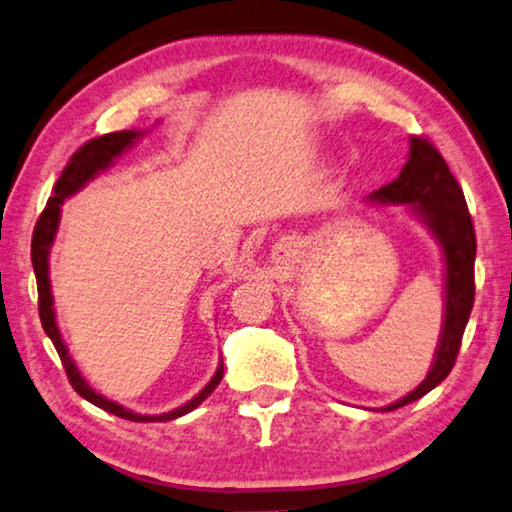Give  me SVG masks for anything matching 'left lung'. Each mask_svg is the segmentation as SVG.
I'll list each match as a JSON object with an SVG mask.
<instances>
[{
	"label": "left lung",
	"mask_w": 512,
	"mask_h": 512,
	"mask_svg": "<svg viewBox=\"0 0 512 512\" xmlns=\"http://www.w3.org/2000/svg\"><path fill=\"white\" fill-rule=\"evenodd\" d=\"M369 199L383 206L406 204L434 234L445 259V318L434 364L413 392L383 408L394 410L422 399L441 385L455 366L475 299V232L462 187L434 143L422 136H410V155L399 178L371 192Z\"/></svg>",
	"instance_id": "obj_1"
}]
</instances>
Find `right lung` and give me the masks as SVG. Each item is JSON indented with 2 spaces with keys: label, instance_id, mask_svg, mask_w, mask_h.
Wrapping results in <instances>:
<instances>
[{
  "label": "right lung",
  "instance_id": "add662e5",
  "mask_svg": "<svg viewBox=\"0 0 512 512\" xmlns=\"http://www.w3.org/2000/svg\"><path fill=\"white\" fill-rule=\"evenodd\" d=\"M141 134L143 132H136V129H125V132H111V134L97 136V139L88 141L85 146H81L74 155H71L69 164L64 167L62 176L57 178V183L53 187V197L48 199L46 208H43V213L39 215V220H37V227H34V234H32V266H34V276H37L41 325H43V331H46L50 341H53L57 355H60V359H62V366H64V371H67V378H69L71 387H74V390L81 394L83 399L95 403L97 408H102V410H106V413H113L118 417H125V420H132V422H169V420H176V417L187 415L190 410L197 408L199 403L204 401L208 394H211L215 387L220 385L222 362L218 366V371H215V376L208 380V385L204 387V390H201L197 397H192L190 401L183 403V406H178L176 410H169V413H162V415L132 413V410L120 406V403H115L111 399L102 397V394H97L88 385V380L81 376V371L76 369L74 359H71L67 345H64V341H62L60 329H57L53 294H50V278H48V255H50V248H53L57 227H60L62 201L71 197L74 192L81 190V187L88 181H92V178H95L99 171L109 169L115 157H120L122 153H125V150L132 146V143L139 139Z\"/></svg>",
  "mask_w": 512,
  "mask_h": 512
}]
</instances>
